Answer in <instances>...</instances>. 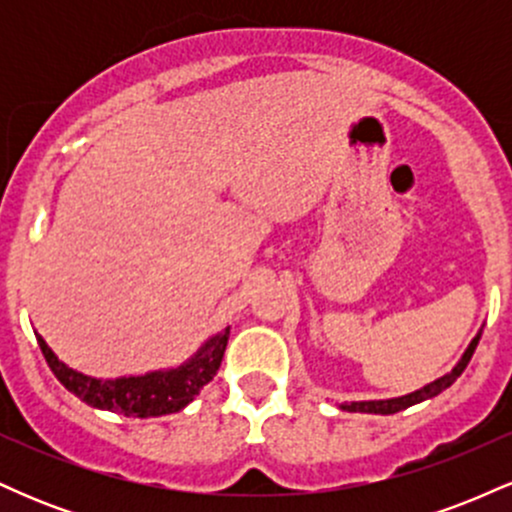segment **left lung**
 Wrapping results in <instances>:
<instances>
[{
	"label": "left lung",
	"instance_id": "obj_1",
	"mask_svg": "<svg viewBox=\"0 0 512 512\" xmlns=\"http://www.w3.org/2000/svg\"><path fill=\"white\" fill-rule=\"evenodd\" d=\"M479 339H481V330L477 332V337H474L472 342H469L467 349H464V354H462L460 361L455 363V368H452L450 373L440 375V378L433 380V383L424 385V387H421V390H414V392H409V395L392 397V399H368V402H344V404H339V407H342L344 411H361V414H397V411L407 409V407H411V404H419V402H424V399L436 397V395H440V392H443V390H448V387H450L452 383H455L457 378H460L462 370L467 368L469 358H472V354H474V349H477Z\"/></svg>",
	"mask_w": 512,
	"mask_h": 512
}]
</instances>
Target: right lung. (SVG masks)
I'll return each instance as SVG.
<instances>
[{"label":"right lung","mask_w":512,"mask_h":512,"mask_svg":"<svg viewBox=\"0 0 512 512\" xmlns=\"http://www.w3.org/2000/svg\"><path fill=\"white\" fill-rule=\"evenodd\" d=\"M228 334H231V327L211 334L195 354L175 368L151 370L144 375H122V378L113 380L91 378V375L69 368L55 356V351L40 334H35V337H38L40 351H43L52 373L81 402H86L93 409L149 419V416L175 414V411L185 409L199 395V390L214 380L216 370L221 366L223 351H226Z\"/></svg>","instance_id":"right-lung-1"}]
</instances>
